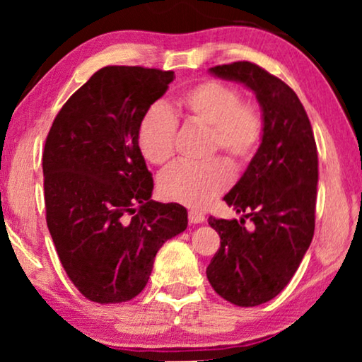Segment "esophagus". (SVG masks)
<instances>
[{"label":"esophagus","mask_w":362,"mask_h":362,"mask_svg":"<svg viewBox=\"0 0 362 362\" xmlns=\"http://www.w3.org/2000/svg\"><path fill=\"white\" fill-rule=\"evenodd\" d=\"M187 217H189V222H192V224H202V222L206 221V216L202 214V212L194 211V209L187 212Z\"/></svg>","instance_id":"34e87169"}]
</instances>
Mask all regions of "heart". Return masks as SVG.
Wrapping results in <instances>:
<instances>
[{"instance_id": "1", "label": "heart", "mask_w": 362, "mask_h": 362, "mask_svg": "<svg viewBox=\"0 0 362 362\" xmlns=\"http://www.w3.org/2000/svg\"><path fill=\"white\" fill-rule=\"evenodd\" d=\"M173 112L182 120L207 128L206 156L224 153L234 166H244L259 150L264 136V117L252 102H242L229 83L199 82L173 100ZM177 120L160 103L143 113L136 141L143 158L151 165H166L175 155ZM230 171L226 161L214 158L199 165L177 163L160 176V191L166 199L189 207H204L229 186Z\"/></svg>"}]
</instances>
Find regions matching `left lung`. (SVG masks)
Wrapping results in <instances>:
<instances>
[{"label": "left lung", "mask_w": 362, "mask_h": 362, "mask_svg": "<svg viewBox=\"0 0 362 362\" xmlns=\"http://www.w3.org/2000/svg\"><path fill=\"white\" fill-rule=\"evenodd\" d=\"M211 74L244 83L255 93L264 117V136L237 185L224 196L237 219L209 217L221 247L206 275L222 298L257 306L288 285L315 232L318 151L303 105L279 77L257 64L216 66ZM252 226L245 227V219Z\"/></svg>", "instance_id": "left-lung-1"}]
</instances>
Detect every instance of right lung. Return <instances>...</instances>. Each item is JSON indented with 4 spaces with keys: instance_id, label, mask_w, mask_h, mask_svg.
<instances>
[{
    "instance_id": "right-lung-1",
    "label": "right lung",
    "mask_w": 362,
    "mask_h": 362,
    "mask_svg": "<svg viewBox=\"0 0 362 362\" xmlns=\"http://www.w3.org/2000/svg\"><path fill=\"white\" fill-rule=\"evenodd\" d=\"M173 71L107 66L54 118L42 153L44 201L59 260L95 303H122L148 284L156 252L187 227V211L151 199L140 120Z\"/></svg>"
}]
</instances>
